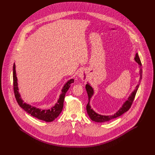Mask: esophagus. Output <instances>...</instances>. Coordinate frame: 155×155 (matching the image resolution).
<instances>
[{
  "label": "esophagus",
  "instance_id": "1",
  "mask_svg": "<svg viewBox=\"0 0 155 155\" xmlns=\"http://www.w3.org/2000/svg\"><path fill=\"white\" fill-rule=\"evenodd\" d=\"M79 76L81 79H82L84 81H85L87 79V74H86V72L85 71H81L79 74Z\"/></svg>",
  "mask_w": 155,
  "mask_h": 155
}]
</instances>
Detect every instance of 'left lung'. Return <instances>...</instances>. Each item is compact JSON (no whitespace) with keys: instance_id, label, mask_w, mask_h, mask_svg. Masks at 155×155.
Returning <instances> with one entry per match:
<instances>
[{"instance_id":"obj_1","label":"left lung","mask_w":155,"mask_h":155,"mask_svg":"<svg viewBox=\"0 0 155 155\" xmlns=\"http://www.w3.org/2000/svg\"><path fill=\"white\" fill-rule=\"evenodd\" d=\"M134 59H135V61L140 65V80H141V78H142V73H143L142 69H141L142 65H141L140 59L139 56L137 53H136ZM138 87H139V85H137L135 90L132 92L131 95L129 97L128 100L124 103L122 107L115 114H114L113 115H110V116H103V115H101V114L97 113L96 112H95L91 109V107L89 105V101H90L91 98L92 97V95L94 94V90L89 85V84H87L85 86V88H86V90L87 91L88 95V103L87 105V111L89 117H90V119L92 120L95 121L96 122H107L113 119L116 118V117L121 116L122 114H124V113H125L126 111H127L130 109V107L133 104V101L134 100V98L135 97V95H136V93H137V91L138 90Z\"/></svg>"}]
</instances>
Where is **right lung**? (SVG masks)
Segmentation results:
<instances>
[{
	"mask_svg": "<svg viewBox=\"0 0 155 155\" xmlns=\"http://www.w3.org/2000/svg\"><path fill=\"white\" fill-rule=\"evenodd\" d=\"M74 79H71L67 81L66 84L64 85L61 90V94L60 95V98L58 100L57 103L55 105L48 110H41L38 109L35 107L31 106L29 104L23 103L21 96L18 92V83H17V78L16 76L15 71V63L13 66V86H14V92L16 100L19 104V106L25 111L27 113L30 114L33 117L38 118L39 120H42L45 122H52L55 118H57L59 114L61 113L63 108V103L64 100V97L67 91L70 87V84L73 83Z\"/></svg>",
	"mask_w": 155,
	"mask_h": 155,
	"instance_id": "1",
	"label": "right lung"
}]
</instances>
